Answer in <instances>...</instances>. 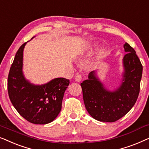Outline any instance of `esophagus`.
<instances>
[{
  "label": "esophagus",
  "mask_w": 149,
  "mask_h": 149,
  "mask_svg": "<svg viewBox=\"0 0 149 149\" xmlns=\"http://www.w3.org/2000/svg\"><path fill=\"white\" fill-rule=\"evenodd\" d=\"M82 79V75L81 74H77L76 77H75V81H77V82H80Z\"/></svg>",
  "instance_id": "obj_1"
}]
</instances>
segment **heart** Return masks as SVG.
<instances>
[{
  "mask_svg": "<svg viewBox=\"0 0 149 149\" xmlns=\"http://www.w3.org/2000/svg\"><path fill=\"white\" fill-rule=\"evenodd\" d=\"M97 44H89L87 45L86 47H85V54L87 55V56H89V55H91L92 53L94 52V51L96 49H97ZM104 51H103L102 52L101 54V56H103L104 54Z\"/></svg>",
  "mask_w": 149,
  "mask_h": 149,
  "instance_id": "obj_1",
  "label": "heart"
}]
</instances>
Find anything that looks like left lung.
Listing matches in <instances>:
<instances>
[{"label":"left lung","mask_w":149,"mask_h":149,"mask_svg":"<svg viewBox=\"0 0 149 149\" xmlns=\"http://www.w3.org/2000/svg\"><path fill=\"white\" fill-rule=\"evenodd\" d=\"M123 47L127 54L123 58V78L119 87L108 90L95 71L89 73L88 79L81 83L85 108L99 121L115 122L121 119L134 107L139 95L142 64L129 44L125 42Z\"/></svg>","instance_id":"1"}]
</instances>
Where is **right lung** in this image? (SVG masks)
<instances>
[{
    "mask_svg": "<svg viewBox=\"0 0 149 149\" xmlns=\"http://www.w3.org/2000/svg\"><path fill=\"white\" fill-rule=\"evenodd\" d=\"M26 43L19 48L10 68L8 93L12 104L22 117L32 123L47 124L54 121L60 113L64 92L70 81L64 78H56L45 84L34 85L27 80L22 70Z\"/></svg>",
    "mask_w": 149,
    "mask_h": 149,
    "instance_id": "right-lung-1",
    "label": "right lung"
}]
</instances>
